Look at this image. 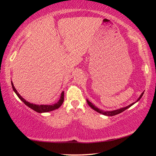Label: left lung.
<instances>
[{
  "instance_id": "1",
  "label": "left lung",
  "mask_w": 156,
  "mask_h": 156,
  "mask_svg": "<svg viewBox=\"0 0 156 156\" xmlns=\"http://www.w3.org/2000/svg\"><path fill=\"white\" fill-rule=\"evenodd\" d=\"M143 94H144V92H142L139 98L136 100V102H138V100H140V99L141 98L142 96H143ZM87 104L89 105V106L90 107H91L92 109L96 111V112H98V113H102V114H103V115H107V116H113V115H117V114H118V113H122V112H124V111H125L126 109H127L128 108L131 107L132 105H134V104H135L136 102H133V103L131 104V105H128V106H126V107H123V108H120V109H119L113 110V111H106V112H105V111H102V110H101V109H98V107H96V106H95V105H94L93 104H92L91 102H89L88 100H87Z\"/></svg>"
}]
</instances>
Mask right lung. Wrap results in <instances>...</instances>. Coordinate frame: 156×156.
<instances>
[{
  "label": "right lung",
  "instance_id": "right-lung-1",
  "mask_svg": "<svg viewBox=\"0 0 156 156\" xmlns=\"http://www.w3.org/2000/svg\"><path fill=\"white\" fill-rule=\"evenodd\" d=\"M12 86L13 88V90L14 91L16 94L17 95L18 97L22 100V101L24 102V103L27 105V107L31 108V109H33L35 111V112H38V113H44V112H51V111H54L56 109H58V108L61 106L62 105L63 102H64V91H62L61 93V96H60V98L58 100V102H57L56 103H55L54 105H35L33 103H30L23 98L20 96V95L18 94V92L17 91L16 89L14 87V84H13V83L12 82Z\"/></svg>",
  "mask_w": 156,
  "mask_h": 156
}]
</instances>
